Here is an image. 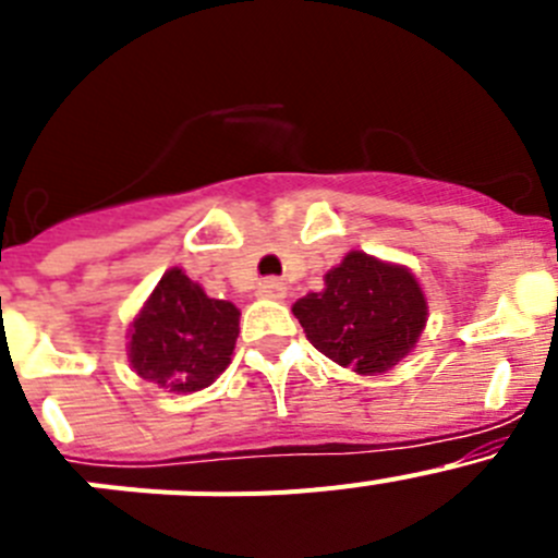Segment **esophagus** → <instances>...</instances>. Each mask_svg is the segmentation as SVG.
I'll return each instance as SVG.
<instances>
[{"mask_svg":"<svg viewBox=\"0 0 558 558\" xmlns=\"http://www.w3.org/2000/svg\"><path fill=\"white\" fill-rule=\"evenodd\" d=\"M256 293L265 295V299H282V295H284V284L279 282V279H274V276H270V279H263V282H259Z\"/></svg>","mask_w":558,"mask_h":558,"instance_id":"34e87169","label":"esophagus"}]
</instances>
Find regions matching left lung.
Segmentation results:
<instances>
[{"instance_id": "8db88e82", "label": "left lung", "mask_w": 558, "mask_h": 558, "mask_svg": "<svg viewBox=\"0 0 558 558\" xmlns=\"http://www.w3.org/2000/svg\"><path fill=\"white\" fill-rule=\"evenodd\" d=\"M327 288L293 304L307 340L338 366L383 374L405 357L427 322L422 288L408 268L363 251L324 276Z\"/></svg>"}]
</instances>
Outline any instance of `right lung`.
Instances as JSON below:
<instances>
[{"label":"right lung","mask_w":558,"mask_h":558,"mask_svg":"<svg viewBox=\"0 0 558 558\" xmlns=\"http://www.w3.org/2000/svg\"><path fill=\"white\" fill-rule=\"evenodd\" d=\"M236 335L240 310L209 299L184 270L172 268L133 322L131 366L170 391H201L229 366Z\"/></svg>","instance_id":"1"}]
</instances>
